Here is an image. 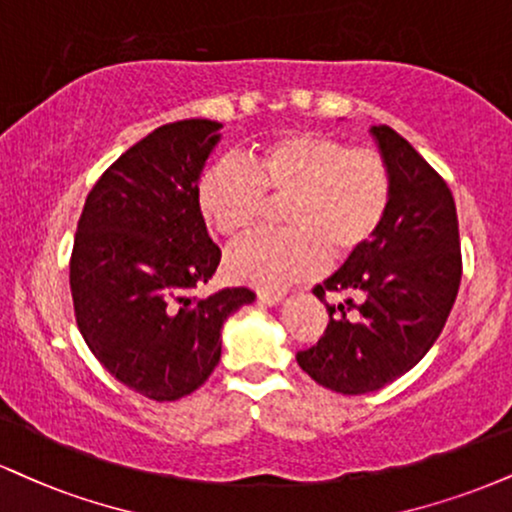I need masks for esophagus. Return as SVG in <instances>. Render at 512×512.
<instances>
[{"mask_svg":"<svg viewBox=\"0 0 512 512\" xmlns=\"http://www.w3.org/2000/svg\"><path fill=\"white\" fill-rule=\"evenodd\" d=\"M257 298H260V303H264V305H279L283 300V293L281 291H260L257 293Z\"/></svg>","mask_w":512,"mask_h":512,"instance_id":"1","label":"esophagus"}]
</instances>
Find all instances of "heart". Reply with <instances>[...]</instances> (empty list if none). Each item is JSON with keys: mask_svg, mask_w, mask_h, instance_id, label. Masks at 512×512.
Masks as SVG:
<instances>
[{"mask_svg": "<svg viewBox=\"0 0 512 512\" xmlns=\"http://www.w3.org/2000/svg\"><path fill=\"white\" fill-rule=\"evenodd\" d=\"M283 202L286 229L240 240L226 255L238 281L283 288L303 281L331 257L355 255L377 236L391 202L386 159L324 133H291L264 143L248 159L221 157L197 186L202 217L224 238L245 236L267 209Z\"/></svg>", "mask_w": 512, "mask_h": 512, "instance_id": "1", "label": "heart"}]
</instances>
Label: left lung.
I'll return each mask as SVG.
<instances>
[{
  "label": "left lung",
  "instance_id": "1",
  "mask_svg": "<svg viewBox=\"0 0 512 512\" xmlns=\"http://www.w3.org/2000/svg\"><path fill=\"white\" fill-rule=\"evenodd\" d=\"M372 135L391 174L389 212L377 236L315 286L329 324L295 355L317 384L346 396L391 384L427 355L463 276L451 188L393 128L372 126ZM326 292L349 300L329 306Z\"/></svg>",
  "mask_w": 512,
  "mask_h": 512
}]
</instances>
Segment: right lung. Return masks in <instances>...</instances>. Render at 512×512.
I'll return each mask as SVG.
<instances>
[{"mask_svg": "<svg viewBox=\"0 0 512 512\" xmlns=\"http://www.w3.org/2000/svg\"><path fill=\"white\" fill-rule=\"evenodd\" d=\"M219 128L186 119L145 135L92 186L73 238L80 334L112 377L159 403L205 384L219 365L221 326L255 300L243 286L195 295L221 260L197 205Z\"/></svg>", "mask_w": 512, "mask_h": 512, "instance_id": "right-lung-1", "label": "right lung"}]
</instances>
